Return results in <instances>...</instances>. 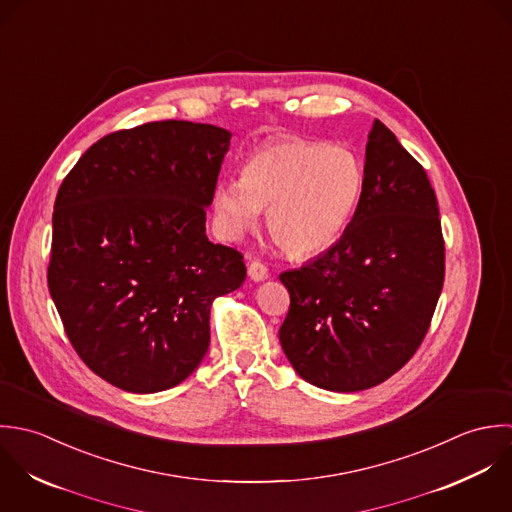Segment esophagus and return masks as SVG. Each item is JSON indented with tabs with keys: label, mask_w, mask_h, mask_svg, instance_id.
I'll use <instances>...</instances> for the list:
<instances>
[{
	"label": "esophagus",
	"mask_w": 512,
	"mask_h": 512,
	"mask_svg": "<svg viewBox=\"0 0 512 512\" xmlns=\"http://www.w3.org/2000/svg\"><path fill=\"white\" fill-rule=\"evenodd\" d=\"M247 275H249L251 281L261 283V281L269 279V269L263 263H259V261H251L249 267H247Z\"/></svg>",
	"instance_id": "esophagus-1"
}]
</instances>
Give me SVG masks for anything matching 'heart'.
Returning a JSON list of instances; mask_svg holds the SVG:
<instances>
[{"label": "heart", "instance_id": "heart-1", "mask_svg": "<svg viewBox=\"0 0 512 512\" xmlns=\"http://www.w3.org/2000/svg\"><path fill=\"white\" fill-rule=\"evenodd\" d=\"M364 192L366 170L352 150L287 136L257 148L241 180L217 182L213 209L229 239L253 229L267 209V227L285 249L314 257L344 235Z\"/></svg>", "mask_w": 512, "mask_h": 512}]
</instances>
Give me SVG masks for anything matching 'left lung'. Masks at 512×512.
Wrapping results in <instances>:
<instances>
[{
  "mask_svg": "<svg viewBox=\"0 0 512 512\" xmlns=\"http://www.w3.org/2000/svg\"><path fill=\"white\" fill-rule=\"evenodd\" d=\"M364 170L366 192L344 235L279 277L291 295L283 352L303 380L328 392L368 390L396 374L421 344L443 289L435 192L380 120Z\"/></svg>",
  "mask_w": 512,
  "mask_h": 512,
  "instance_id": "left-lung-1",
  "label": "left lung"
}]
</instances>
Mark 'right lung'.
I'll list each match as a JSON object with an SVG mask.
<instances>
[{
	"instance_id": "obj_1",
	"label": "right lung",
	"mask_w": 512,
	"mask_h": 512,
	"mask_svg": "<svg viewBox=\"0 0 512 512\" xmlns=\"http://www.w3.org/2000/svg\"><path fill=\"white\" fill-rule=\"evenodd\" d=\"M229 144L213 124L148 122L101 138L59 188L49 293L81 360L124 392L192 376L213 301L245 281L243 255L205 235Z\"/></svg>"
}]
</instances>
